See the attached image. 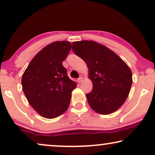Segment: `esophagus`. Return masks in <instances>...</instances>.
<instances>
[{"mask_svg":"<svg viewBox=\"0 0 155 155\" xmlns=\"http://www.w3.org/2000/svg\"><path fill=\"white\" fill-rule=\"evenodd\" d=\"M77 81H78V84H81V83H82V81H83V78L82 77H79L77 79Z\"/></svg>","mask_w":155,"mask_h":155,"instance_id":"obj_1","label":"esophagus"}]
</instances>
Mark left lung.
Segmentation results:
<instances>
[{"label":"left lung","mask_w":155,"mask_h":155,"mask_svg":"<svg viewBox=\"0 0 155 155\" xmlns=\"http://www.w3.org/2000/svg\"><path fill=\"white\" fill-rule=\"evenodd\" d=\"M72 50L88 68L93 89L86 94L95 112L109 114L124 103L132 85V73L128 65L108 48L93 41H75Z\"/></svg>","instance_id":"left-lung-1"}]
</instances>
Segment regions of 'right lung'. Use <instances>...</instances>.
<instances>
[{
    "mask_svg": "<svg viewBox=\"0 0 155 155\" xmlns=\"http://www.w3.org/2000/svg\"><path fill=\"white\" fill-rule=\"evenodd\" d=\"M71 48V43L66 41L46 45L32 59L22 75L21 86L28 102L45 118L62 114L77 87L62 65Z\"/></svg>",
    "mask_w": 155,
    "mask_h": 155,
    "instance_id": "1",
    "label": "right lung"
}]
</instances>
